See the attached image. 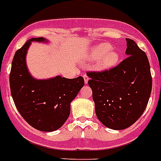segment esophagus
<instances>
[{
	"mask_svg": "<svg viewBox=\"0 0 161 161\" xmlns=\"http://www.w3.org/2000/svg\"><path fill=\"white\" fill-rule=\"evenodd\" d=\"M83 78H84L85 84H87V82H88V76L86 75H83Z\"/></svg>",
	"mask_w": 161,
	"mask_h": 161,
	"instance_id": "esophagus-1",
	"label": "esophagus"
}]
</instances>
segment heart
<instances>
[{
  "mask_svg": "<svg viewBox=\"0 0 161 161\" xmlns=\"http://www.w3.org/2000/svg\"><path fill=\"white\" fill-rule=\"evenodd\" d=\"M86 57L91 60H96V67L99 70H106L115 66L120 61L119 50L108 43H100L90 47Z\"/></svg>",
  "mask_w": 161,
  "mask_h": 161,
  "instance_id": "1",
  "label": "heart"
}]
</instances>
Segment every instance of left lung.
I'll return each mask as SVG.
<instances>
[{"label":"left lung","instance_id":"8db88e82","mask_svg":"<svg viewBox=\"0 0 161 161\" xmlns=\"http://www.w3.org/2000/svg\"><path fill=\"white\" fill-rule=\"evenodd\" d=\"M125 40L127 58L109 70L86 74L97 118L115 130L126 129L139 119L152 92V79L146 53L134 40Z\"/></svg>","mask_w":161,"mask_h":161}]
</instances>
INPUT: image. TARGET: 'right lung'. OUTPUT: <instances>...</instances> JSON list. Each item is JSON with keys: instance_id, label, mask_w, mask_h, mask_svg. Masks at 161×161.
<instances>
[{"instance_id": "1", "label": "right lung", "mask_w": 161, "mask_h": 161, "mask_svg": "<svg viewBox=\"0 0 161 161\" xmlns=\"http://www.w3.org/2000/svg\"><path fill=\"white\" fill-rule=\"evenodd\" d=\"M31 42L48 44L43 37L31 38L15 53L10 75L11 95L17 109L29 125L44 132L61 128L70 114V104L84 86L82 76L66 79L57 75L37 79L31 75L26 54Z\"/></svg>"}]
</instances>
